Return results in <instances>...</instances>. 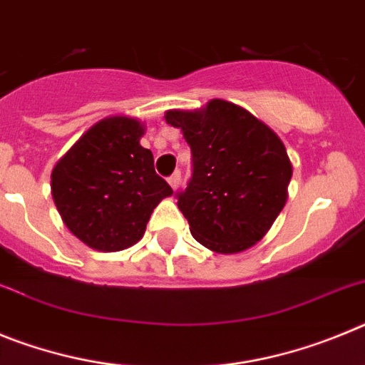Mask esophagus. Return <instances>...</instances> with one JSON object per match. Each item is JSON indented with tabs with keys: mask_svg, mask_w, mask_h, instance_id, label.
Listing matches in <instances>:
<instances>
[{
	"mask_svg": "<svg viewBox=\"0 0 365 365\" xmlns=\"http://www.w3.org/2000/svg\"><path fill=\"white\" fill-rule=\"evenodd\" d=\"M168 182H170V186H172L173 190H177V186H179V182H180V173L175 172L173 175L168 177Z\"/></svg>",
	"mask_w": 365,
	"mask_h": 365,
	"instance_id": "34e87169",
	"label": "esophagus"
}]
</instances>
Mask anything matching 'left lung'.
Instances as JSON below:
<instances>
[{
	"label": "left lung",
	"instance_id": "8db88e82",
	"mask_svg": "<svg viewBox=\"0 0 365 365\" xmlns=\"http://www.w3.org/2000/svg\"><path fill=\"white\" fill-rule=\"evenodd\" d=\"M192 150V177L177 193L190 232L219 254L243 252L272 227L287 201L292 164L269 125L227 100L166 111Z\"/></svg>",
	"mask_w": 365,
	"mask_h": 365
}]
</instances>
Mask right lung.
Wrapping results in <instances>:
<instances>
[{
	"mask_svg": "<svg viewBox=\"0 0 365 365\" xmlns=\"http://www.w3.org/2000/svg\"><path fill=\"white\" fill-rule=\"evenodd\" d=\"M137 118L96 122L58 160L51 193L66 227L87 247L117 252L144 235L153 208L173 190L140 146Z\"/></svg>",
	"mask_w": 365,
	"mask_h": 365,
	"instance_id": "obj_1",
	"label": "right lung"
}]
</instances>
